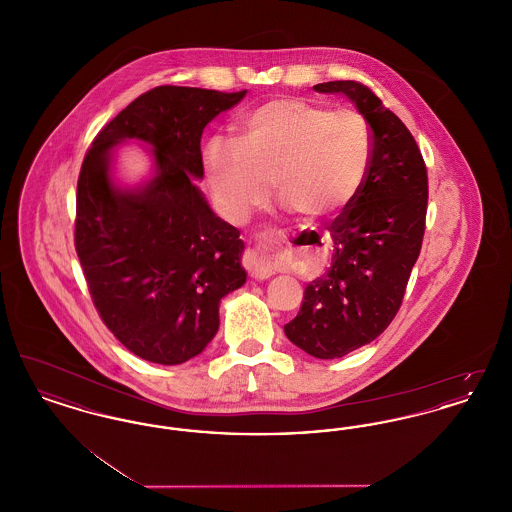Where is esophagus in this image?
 I'll use <instances>...</instances> for the list:
<instances>
[{
    "label": "esophagus",
    "instance_id": "34e87169",
    "mask_svg": "<svg viewBox=\"0 0 512 512\" xmlns=\"http://www.w3.org/2000/svg\"><path fill=\"white\" fill-rule=\"evenodd\" d=\"M274 244H278L276 234H263V245L265 247H272ZM244 265L249 270V276L255 278V280H267L274 274V268H272L267 253L261 251V249H247Z\"/></svg>",
    "mask_w": 512,
    "mask_h": 512
}]
</instances>
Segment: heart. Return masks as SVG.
Segmentation results:
<instances>
[{
	"instance_id": "b5f03b06",
	"label": "heart",
	"mask_w": 512,
	"mask_h": 512,
	"mask_svg": "<svg viewBox=\"0 0 512 512\" xmlns=\"http://www.w3.org/2000/svg\"><path fill=\"white\" fill-rule=\"evenodd\" d=\"M370 128L351 109L274 99L240 126V142L213 138L203 171L220 213L242 220L270 195V180L305 219H330L357 195L370 163Z\"/></svg>"
}]
</instances>
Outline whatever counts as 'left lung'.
<instances>
[{"label":"left lung","instance_id":"left-lung-1","mask_svg":"<svg viewBox=\"0 0 512 512\" xmlns=\"http://www.w3.org/2000/svg\"><path fill=\"white\" fill-rule=\"evenodd\" d=\"M315 90L357 107L372 155L359 192L328 228L332 263L305 288L284 332L317 359H340L376 340L401 307L424 236L428 176L413 134L366 86L336 80Z\"/></svg>","mask_w":512,"mask_h":512}]
</instances>
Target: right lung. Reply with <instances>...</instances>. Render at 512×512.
<instances>
[{
    "label": "right lung",
    "mask_w": 512,
    "mask_h": 512,
    "mask_svg": "<svg viewBox=\"0 0 512 512\" xmlns=\"http://www.w3.org/2000/svg\"><path fill=\"white\" fill-rule=\"evenodd\" d=\"M159 86L109 122L84 157L74 245L99 317L140 359L182 365L219 332L220 299L247 280L240 232L217 217L203 178V128L245 98ZM147 145L152 171L134 187L116 178L122 143Z\"/></svg>",
    "instance_id": "1"
}]
</instances>
